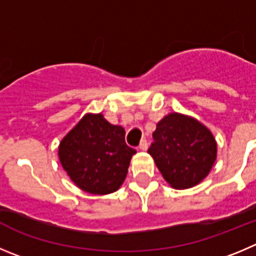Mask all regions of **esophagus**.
<instances>
[{
	"label": "esophagus",
	"instance_id": "obj_1",
	"mask_svg": "<svg viewBox=\"0 0 256 256\" xmlns=\"http://www.w3.org/2000/svg\"><path fill=\"white\" fill-rule=\"evenodd\" d=\"M139 149L142 150V152H145V150L148 149V142H146V139H142V142H140V144H139Z\"/></svg>",
	"mask_w": 256,
	"mask_h": 256
}]
</instances>
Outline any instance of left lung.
Segmentation results:
<instances>
[{"label":"left lung","instance_id":"left-lung-1","mask_svg":"<svg viewBox=\"0 0 256 256\" xmlns=\"http://www.w3.org/2000/svg\"><path fill=\"white\" fill-rule=\"evenodd\" d=\"M152 140L148 152L164 179L178 190L198 184L216 160L217 145L208 128L183 114L164 117Z\"/></svg>","mask_w":256,"mask_h":256}]
</instances>
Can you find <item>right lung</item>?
I'll list each match as a JSON object with an SVG mask.
<instances>
[{
  "instance_id": "obj_1",
  "label": "right lung",
  "mask_w": 256,
  "mask_h": 256,
  "mask_svg": "<svg viewBox=\"0 0 256 256\" xmlns=\"http://www.w3.org/2000/svg\"><path fill=\"white\" fill-rule=\"evenodd\" d=\"M136 152L125 142V130L111 125L101 114H86L62 140L59 159L80 190L108 194L120 188Z\"/></svg>"
}]
</instances>
